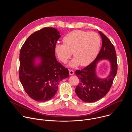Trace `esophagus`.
<instances>
[{
  "label": "esophagus",
  "instance_id": "1",
  "mask_svg": "<svg viewBox=\"0 0 132 132\" xmlns=\"http://www.w3.org/2000/svg\"><path fill=\"white\" fill-rule=\"evenodd\" d=\"M69 75H73L74 74V71L72 69H69Z\"/></svg>",
  "mask_w": 132,
  "mask_h": 132
}]
</instances>
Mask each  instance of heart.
<instances>
[{"instance_id":"obj_1","label":"heart","mask_w":132,"mask_h":132,"mask_svg":"<svg viewBox=\"0 0 132 132\" xmlns=\"http://www.w3.org/2000/svg\"><path fill=\"white\" fill-rule=\"evenodd\" d=\"M64 44L55 46V52L59 59L66 63L71 56L75 59L70 65L75 67L90 64L97 56L101 44L100 36L96 32L75 30L67 34L63 39Z\"/></svg>"}]
</instances>
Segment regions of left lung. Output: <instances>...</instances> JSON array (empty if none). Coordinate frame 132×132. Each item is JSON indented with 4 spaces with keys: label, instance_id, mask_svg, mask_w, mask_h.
I'll use <instances>...</instances> for the list:
<instances>
[{
    "label": "left lung",
    "instance_id": "8db88e82",
    "mask_svg": "<svg viewBox=\"0 0 132 132\" xmlns=\"http://www.w3.org/2000/svg\"><path fill=\"white\" fill-rule=\"evenodd\" d=\"M102 47L96 59L90 64L81 70H76L75 73L80 80L75 89L77 96L85 102H96L104 97L109 91L118 70L117 54L114 45L101 31ZM108 59L111 64L109 76L105 79H99L95 73L97 62L101 59Z\"/></svg>",
    "mask_w": 132,
    "mask_h": 132
}]
</instances>
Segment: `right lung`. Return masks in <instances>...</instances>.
Returning a JSON list of instances; mask_svg holds the SVG:
<instances>
[{
    "instance_id": "right-lung-1",
    "label": "right lung",
    "mask_w": 132,
    "mask_h": 132,
    "mask_svg": "<svg viewBox=\"0 0 132 132\" xmlns=\"http://www.w3.org/2000/svg\"><path fill=\"white\" fill-rule=\"evenodd\" d=\"M60 37L57 29L44 28L32 34L20 50L19 79L24 91L35 101L50 100L57 91L59 82L69 76L68 68L55 57V46ZM37 57H41V62L35 65Z\"/></svg>"
}]
</instances>
